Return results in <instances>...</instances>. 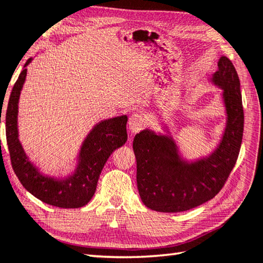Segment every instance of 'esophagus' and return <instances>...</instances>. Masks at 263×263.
Here are the masks:
<instances>
[{
	"mask_svg": "<svg viewBox=\"0 0 263 263\" xmlns=\"http://www.w3.org/2000/svg\"><path fill=\"white\" fill-rule=\"evenodd\" d=\"M128 130L131 131V133H137L141 130L145 125V121H143V117L139 114H133L128 118Z\"/></svg>",
	"mask_w": 263,
	"mask_h": 263,
	"instance_id": "1",
	"label": "esophagus"
}]
</instances>
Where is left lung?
I'll use <instances>...</instances> for the list:
<instances>
[{
	"instance_id": "8db88e82",
	"label": "left lung",
	"mask_w": 263,
	"mask_h": 263,
	"mask_svg": "<svg viewBox=\"0 0 263 263\" xmlns=\"http://www.w3.org/2000/svg\"><path fill=\"white\" fill-rule=\"evenodd\" d=\"M218 66L209 83L221 90L226 122L208 155L187 158L171 125L165 123H161L164 133L145 128L133 139L138 190L148 209L177 213L199 206L220 192L235 166L244 128L240 83L227 57L221 55Z\"/></svg>"
}]
</instances>
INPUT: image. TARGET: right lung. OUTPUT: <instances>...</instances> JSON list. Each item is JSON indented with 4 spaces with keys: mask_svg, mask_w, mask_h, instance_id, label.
<instances>
[{
    "mask_svg": "<svg viewBox=\"0 0 263 263\" xmlns=\"http://www.w3.org/2000/svg\"><path fill=\"white\" fill-rule=\"evenodd\" d=\"M29 58L10 95L5 133L15 176L28 192L43 203L63 209H79L90 202L98 180L110 154L127 140V116L121 115L99 121L84 138L74 159V170L67 176L43 172L26 154L18 131V104L27 76Z\"/></svg>",
    "mask_w": 263,
    "mask_h": 263,
    "instance_id": "1",
    "label": "right lung"
}]
</instances>
